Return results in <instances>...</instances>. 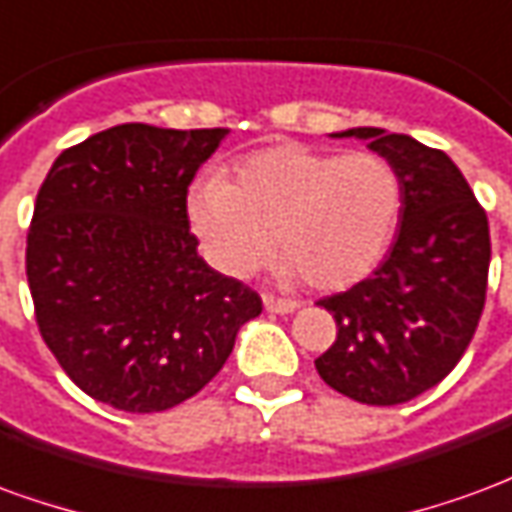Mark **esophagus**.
<instances>
[{"label":"esophagus","instance_id":"34e87169","mask_svg":"<svg viewBox=\"0 0 512 512\" xmlns=\"http://www.w3.org/2000/svg\"><path fill=\"white\" fill-rule=\"evenodd\" d=\"M263 304H266L268 312H279V315H285V312H293L299 304L293 299H277V296H263Z\"/></svg>","mask_w":512,"mask_h":512}]
</instances>
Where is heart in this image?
I'll return each instance as SVG.
<instances>
[{
	"mask_svg": "<svg viewBox=\"0 0 512 512\" xmlns=\"http://www.w3.org/2000/svg\"><path fill=\"white\" fill-rule=\"evenodd\" d=\"M403 216V180L378 153H334L282 142L235 161L230 178H202L189 222L230 277H246L277 252L285 277L345 290L384 260Z\"/></svg>",
	"mask_w": 512,
	"mask_h": 512,
	"instance_id": "1",
	"label": "heart"
}]
</instances>
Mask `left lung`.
Returning a JSON list of instances; mask_svg holds the SVG:
<instances>
[{"mask_svg":"<svg viewBox=\"0 0 512 512\" xmlns=\"http://www.w3.org/2000/svg\"><path fill=\"white\" fill-rule=\"evenodd\" d=\"M403 180L400 233L381 266L321 299L337 337L315 370L340 395L397 406L428 392L461 362L480 323L491 235L485 208L444 150L381 128H351Z\"/></svg>","mask_w":512,"mask_h":512,"instance_id":"1","label":"left lung"}]
</instances>
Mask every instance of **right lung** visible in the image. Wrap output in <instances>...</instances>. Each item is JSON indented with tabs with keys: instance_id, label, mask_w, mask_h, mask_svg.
<instances>
[{
	"instance_id": "right-lung-1",
	"label": "right lung",
	"mask_w": 512,
	"mask_h": 512,
	"mask_svg": "<svg viewBox=\"0 0 512 512\" xmlns=\"http://www.w3.org/2000/svg\"><path fill=\"white\" fill-rule=\"evenodd\" d=\"M227 128L123 123L62 150L35 200L27 282L40 337L106 406L167 411L208 384L263 310L197 255L186 197Z\"/></svg>"
}]
</instances>
